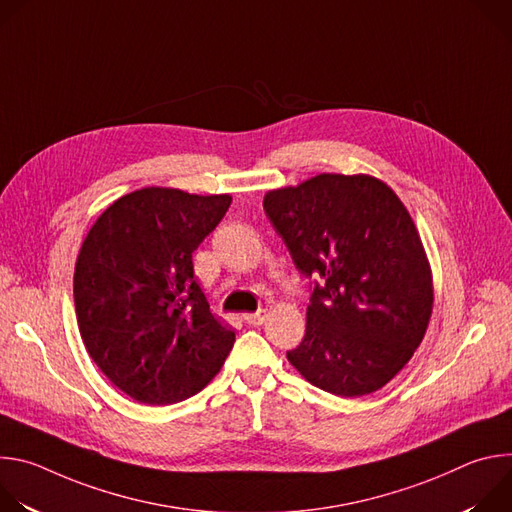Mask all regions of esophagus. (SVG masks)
Instances as JSON below:
<instances>
[{"mask_svg":"<svg viewBox=\"0 0 512 512\" xmlns=\"http://www.w3.org/2000/svg\"><path fill=\"white\" fill-rule=\"evenodd\" d=\"M243 318H245V322H247V324H251V326H259V324H263V322H265V318H267V310H257V312H253V314H245Z\"/></svg>","mask_w":512,"mask_h":512,"instance_id":"obj_1","label":"esophagus"}]
</instances>
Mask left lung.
I'll use <instances>...</instances> for the list:
<instances>
[{
    "label": "left lung",
    "mask_w": 512,
    "mask_h": 512,
    "mask_svg": "<svg viewBox=\"0 0 512 512\" xmlns=\"http://www.w3.org/2000/svg\"><path fill=\"white\" fill-rule=\"evenodd\" d=\"M263 208L300 273L314 277L306 334L287 360L332 395L379 391L421 344L433 308L431 269L407 208L367 174L271 190Z\"/></svg>",
    "instance_id": "1"
}]
</instances>
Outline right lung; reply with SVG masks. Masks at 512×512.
Masks as SVG:
<instances>
[{
	"mask_svg": "<svg viewBox=\"0 0 512 512\" xmlns=\"http://www.w3.org/2000/svg\"><path fill=\"white\" fill-rule=\"evenodd\" d=\"M231 200L141 188L115 200L81 247L75 308L83 342L105 377L139 403L196 395L233 348L235 332L212 316L192 265Z\"/></svg>",
	"mask_w": 512,
	"mask_h": 512,
	"instance_id": "obj_1",
	"label": "right lung"
}]
</instances>
